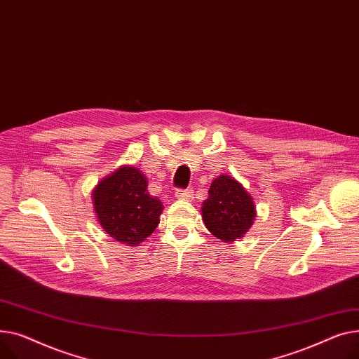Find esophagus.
I'll list each match as a JSON object with an SVG mask.
<instances>
[{
  "instance_id": "34e87169",
  "label": "esophagus",
  "mask_w": 359,
  "mask_h": 359,
  "mask_svg": "<svg viewBox=\"0 0 359 359\" xmlns=\"http://www.w3.org/2000/svg\"><path fill=\"white\" fill-rule=\"evenodd\" d=\"M177 197L180 198V200H185V201H191L193 198H194V193H193V189H180V191L177 193Z\"/></svg>"
}]
</instances>
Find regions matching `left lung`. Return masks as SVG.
<instances>
[{
  "label": "left lung",
  "mask_w": 359,
  "mask_h": 359,
  "mask_svg": "<svg viewBox=\"0 0 359 359\" xmlns=\"http://www.w3.org/2000/svg\"><path fill=\"white\" fill-rule=\"evenodd\" d=\"M201 216L210 233L224 242H235L254 224L257 210L254 198L243 185L223 174L210 185Z\"/></svg>",
  "instance_id": "obj_1"
}]
</instances>
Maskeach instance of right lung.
<instances>
[{
    "label": "right lung",
    "instance_id": "right-lung-1",
    "mask_svg": "<svg viewBox=\"0 0 359 359\" xmlns=\"http://www.w3.org/2000/svg\"><path fill=\"white\" fill-rule=\"evenodd\" d=\"M93 204L105 233L128 246H137L154 233L163 210L147 191L144 174L130 165L120 166L97 184Z\"/></svg>",
    "mask_w": 359,
    "mask_h": 359
}]
</instances>
